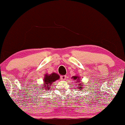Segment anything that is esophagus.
<instances>
[{
  "instance_id": "esophagus-1",
  "label": "esophagus",
  "mask_w": 125,
  "mask_h": 125,
  "mask_svg": "<svg viewBox=\"0 0 125 125\" xmlns=\"http://www.w3.org/2000/svg\"><path fill=\"white\" fill-rule=\"evenodd\" d=\"M67 78V75H62L61 76V79L62 80H64L66 79Z\"/></svg>"
}]
</instances>
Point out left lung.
<instances>
[{"instance_id": "8db88e82", "label": "left lung", "mask_w": 125, "mask_h": 125, "mask_svg": "<svg viewBox=\"0 0 125 125\" xmlns=\"http://www.w3.org/2000/svg\"><path fill=\"white\" fill-rule=\"evenodd\" d=\"M72 78H73L74 79V80H77V81L78 80V81L77 82V83H79V84H78V85H79V87L78 88H79V89H80V90H82V89L83 88L82 87V86H82V84H82V83H80V79H79V77H77V76H74V77H73Z\"/></svg>"}]
</instances>
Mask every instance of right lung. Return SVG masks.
I'll use <instances>...</instances> for the list:
<instances>
[{
	"label": "right lung",
	"instance_id": "add662e5",
	"mask_svg": "<svg viewBox=\"0 0 125 125\" xmlns=\"http://www.w3.org/2000/svg\"><path fill=\"white\" fill-rule=\"evenodd\" d=\"M60 78V75H58L56 73H52L50 75L46 74L45 76V78L43 79V85L42 86H44L43 89H45V90H49L50 86L51 85L52 83L56 81V80Z\"/></svg>",
	"mask_w": 125,
	"mask_h": 125
}]
</instances>
